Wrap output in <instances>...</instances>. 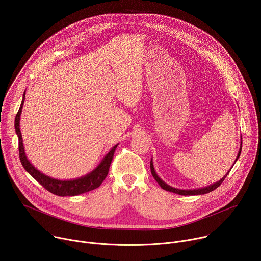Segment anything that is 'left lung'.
Segmentation results:
<instances>
[{
	"instance_id": "8db88e82",
	"label": "left lung",
	"mask_w": 261,
	"mask_h": 261,
	"mask_svg": "<svg viewBox=\"0 0 261 261\" xmlns=\"http://www.w3.org/2000/svg\"><path fill=\"white\" fill-rule=\"evenodd\" d=\"M241 152H242V138H241V146H240V150H239V153H238V156H237V158H236L234 163L238 161V159H239V157H240V155H241ZM234 163H233V165H234ZM233 165H232V167H233ZM232 167H231V168H232ZM231 168L229 169V171L231 170ZM229 171H228L227 173H225V175L223 176L220 180H218V181H216V182H214V184H211L210 186H206V187L198 188V189H187V190H184V189L173 188V187H171V186L167 185L165 181H163V180L159 177V175L157 174V172H156V170H155V168H154L153 159H151V172H152L154 178H155V179L157 180V182L160 185V187H161L162 189L166 190V191L173 192V193L178 194V195H202V194L210 193V192L214 191L215 189H217V188L219 187V186L223 182V180L225 179V177L227 176V174L229 173Z\"/></svg>"
}]
</instances>
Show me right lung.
<instances>
[{"instance_id":"obj_1","label":"right lung","mask_w":261,"mask_h":261,"mask_svg":"<svg viewBox=\"0 0 261 261\" xmlns=\"http://www.w3.org/2000/svg\"><path fill=\"white\" fill-rule=\"evenodd\" d=\"M24 96H25V91L22 96V101L20 104V107L18 109V113L16 114L15 117V122H14V127H15V132L18 137V150H19V158L20 162L23 166V168L37 180L40 185H42L43 187L51 192L53 194H56L58 196H75L80 195L89 191H92L96 188H98L99 186L102 184V181L105 179L109 166L111 161H113L114 154L117 146L119 145L116 144L114 147H111V150L103 157L101 162L98 164V166L92 170L91 172L87 173L84 176L77 177V178H73V179H58L50 177L40 170L35 168V166L29 161V159L25 156L24 152V146L22 142V136L19 128V121H20V116H21V110L22 106L24 103Z\"/></svg>"}]
</instances>
